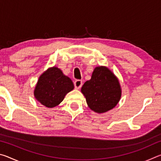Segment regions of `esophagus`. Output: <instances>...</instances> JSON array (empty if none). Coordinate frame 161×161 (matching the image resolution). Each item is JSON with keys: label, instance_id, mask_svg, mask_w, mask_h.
Returning a JSON list of instances; mask_svg holds the SVG:
<instances>
[{"label": "esophagus", "instance_id": "34e87169", "mask_svg": "<svg viewBox=\"0 0 161 161\" xmlns=\"http://www.w3.org/2000/svg\"><path fill=\"white\" fill-rule=\"evenodd\" d=\"M74 85L76 89H80L81 86H82V81L80 80H77L76 81H75Z\"/></svg>", "mask_w": 161, "mask_h": 161}]
</instances>
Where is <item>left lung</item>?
Masks as SVG:
<instances>
[{"label":"left lung","instance_id":"1","mask_svg":"<svg viewBox=\"0 0 161 161\" xmlns=\"http://www.w3.org/2000/svg\"><path fill=\"white\" fill-rule=\"evenodd\" d=\"M89 107L97 113L113 108L121 98V90L118 80L108 68L97 67L90 80L81 87Z\"/></svg>","mask_w":161,"mask_h":161}]
</instances>
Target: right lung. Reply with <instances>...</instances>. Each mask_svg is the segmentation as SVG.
<instances>
[{
	"instance_id": "add662e5",
	"label": "right lung",
	"mask_w": 161,
	"mask_h": 161,
	"mask_svg": "<svg viewBox=\"0 0 161 161\" xmlns=\"http://www.w3.org/2000/svg\"><path fill=\"white\" fill-rule=\"evenodd\" d=\"M74 89L70 79L58 67H52L40 76L34 91L37 101L46 107L53 108L63 101L68 92Z\"/></svg>"
}]
</instances>
